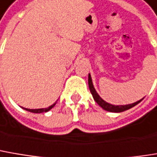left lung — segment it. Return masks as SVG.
I'll list each match as a JSON object with an SVG mask.
<instances>
[{
  "instance_id": "obj_1",
  "label": "left lung",
  "mask_w": 157,
  "mask_h": 157,
  "mask_svg": "<svg viewBox=\"0 0 157 157\" xmlns=\"http://www.w3.org/2000/svg\"><path fill=\"white\" fill-rule=\"evenodd\" d=\"M88 84H89V88H90V91H91V93L93 94V99H94V101H95L103 109H105V110H107V111H110V112H122V111H124V110L129 109H131L132 107L136 106V104H138V103L143 100V99H142V100L136 101L135 103H132V104L115 106V105L109 104V103H108L106 101H104L99 96V94L96 93V91H95V89H94V87H93V82H92V78H91V75H89V76H88Z\"/></svg>"
}]
</instances>
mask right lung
Wrapping results in <instances>:
<instances>
[{"label":"right lung","mask_w":157,"mask_h":157,"mask_svg":"<svg viewBox=\"0 0 157 157\" xmlns=\"http://www.w3.org/2000/svg\"><path fill=\"white\" fill-rule=\"evenodd\" d=\"M56 103H54L53 105H51L48 108H45V109H25L26 110L28 111H30V112H33V113H43V112H47L48 111L49 109H51L52 108L56 105Z\"/></svg>","instance_id":"obj_1"}]
</instances>
